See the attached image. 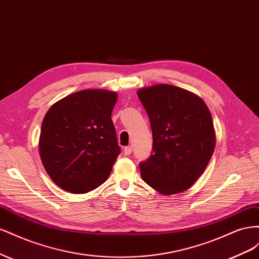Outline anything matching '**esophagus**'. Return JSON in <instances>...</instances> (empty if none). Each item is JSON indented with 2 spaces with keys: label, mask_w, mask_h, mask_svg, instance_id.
<instances>
[{
  "label": "esophagus",
  "mask_w": 259,
  "mask_h": 259,
  "mask_svg": "<svg viewBox=\"0 0 259 259\" xmlns=\"http://www.w3.org/2000/svg\"><path fill=\"white\" fill-rule=\"evenodd\" d=\"M132 151H133V147L132 146H127V147L124 148V154L125 155H130L132 153Z\"/></svg>",
  "instance_id": "34e87169"
}]
</instances>
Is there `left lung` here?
I'll use <instances>...</instances> for the list:
<instances>
[{
	"mask_svg": "<svg viewBox=\"0 0 259 259\" xmlns=\"http://www.w3.org/2000/svg\"><path fill=\"white\" fill-rule=\"evenodd\" d=\"M138 98L150 120L152 154L139 164L144 182L164 194L190 188L213 155V120L202 98L168 84L140 89Z\"/></svg>",
	"mask_w": 259,
	"mask_h": 259,
	"instance_id": "1",
	"label": "left lung"
}]
</instances>
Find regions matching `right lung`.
<instances>
[{"mask_svg":"<svg viewBox=\"0 0 259 259\" xmlns=\"http://www.w3.org/2000/svg\"><path fill=\"white\" fill-rule=\"evenodd\" d=\"M117 94L84 90L55 103L46 112L38 150L53 182L71 193L103 185L121 150L111 113Z\"/></svg>","mask_w":259,"mask_h":259,"instance_id":"obj_1","label":"right lung"}]
</instances>
